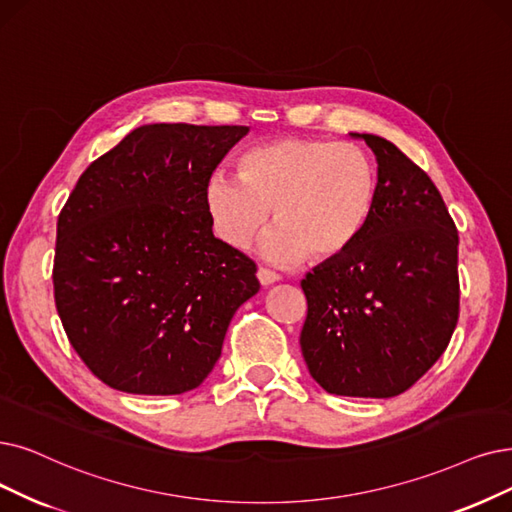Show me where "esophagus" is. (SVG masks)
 <instances>
[{
    "instance_id": "esophagus-1",
    "label": "esophagus",
    "mask_w": 512,
    "mask_h": 512,
    "mask_svg": "<svg viewBox=\"0 0 512 512\" xmlns=\"http://www.w3.org/2000/svg\"><path fill=\"white\" fill-rule=\"evenodd\" d=\"M256 277H258V281H260L262 285H271V283H277V281L281 279L275 271H269V269H264V267H260V269H258Z\"/></svg>"
}]
</instances>
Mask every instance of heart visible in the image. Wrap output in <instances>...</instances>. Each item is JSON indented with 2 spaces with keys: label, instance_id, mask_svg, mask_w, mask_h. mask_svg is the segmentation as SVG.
<instances>
[{
  "label": "heart",
  "instance_id": "heart-1",
  "mask_svg": "<svg viewBox=\"0 0 512 512\" xmlns=\"http://www.w3.org/2000/svg\"><path fill=\"white\" fill-rule=\"evenodd\" d=\"M201 203L214 235L245 250L271 218L262 256L296 264L313 254L342 258L370 224L376 203V172L353 142L281 138L239 157V176L214 170L203 180Z\"/></svg>",
  "mask_w": 512,
  "mask_h": 512
}]
</instances>
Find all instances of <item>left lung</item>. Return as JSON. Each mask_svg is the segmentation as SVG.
Returning <instances> with one entry per match:
<instances>
[{"instance_id": "8db88e82", "label": "left lung", "mask_w": 512, "mask_h": 512, "mask_svg": "<svg viewBox=\"0 0 512 512\" xmlns=\"http://www.w3.org/2000/svg\"><path fill=\"white\" fill-rule=\"evenodd\" d=\"M351 136L376 155L374 212L351 252L300 281V349L327 393L388 399L431 370L456 330L458 231L433 180L391 140Z\"/></svg>"}]
</instances>
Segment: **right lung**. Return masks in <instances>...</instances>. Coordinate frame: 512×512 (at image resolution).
Returning a JSON list of instances; mask_svg holds the SVG:
<instances>
[{
  "instance_id": "add662e5",
  "label": "right lung",
  "mask_w": 512,
  "mask_h": 512,
  "mask_svg": "<svg viewBox=\"0 0 512 512\" xmlns=\"http://www.w3.org/2000/svg\"><path fill=\"white\" fill-rule=\"evenodd\" d=\"M248 126L149 124L79 176L56 227L54 300L90 372L132 395L197 388L256 264L214 237L203 180Z\"/></svg>"
}]
</instances>
